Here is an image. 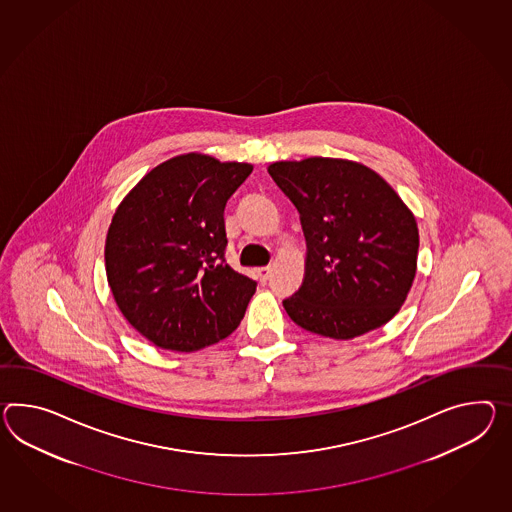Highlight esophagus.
<instances>
[{
  "instance_id": "34e87169",
  "label": "esophagus",
  "mask_w": 512,
  "mask_h": 512,
  "mask_svg": "<svg viewBox=\"0 0 512 512\" xmlns=\"http://www.w3.org/2000/svg\"><path fill=\"white\" fill-rule=\"evenodd\" d=\"M270 274H272V268H270V266H264V268H259V270H257V275H259V279H261L262 283H266V281H268Z\"/></svg>"
}]
</instances>
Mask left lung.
I'll use <instances>...</instances> for the list:
<instances>
[{"instance_id": "1", "label": "left lung", "mask_w": 512, "mask_h": 512, "mask_svg": "<svg viewBox=\"0 0 512 512\" xmlns=\"http://www.w3.org/2000/svg\"><path fill=\"white\" fill-rule=\"evenodd\" d=\"M268 174L296 205L307 242L303 283L283 300L290 320L335 340L390 322L411 290L420 246L398 192L348 159L279 161Z\"/></svg>"}]
</instances>
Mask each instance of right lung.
<instances>
[{
	"instance_id": "right-lung-1",
	"label": "right lung",
	"mask_w": 512,
	"mask_h": 512,
	"mask_svg": "<svg viewBox=\"0 0 512 512\" xmlns=\"http://www.w3.org/2000/svg\"><path fill=\"white\" fill-rule=\"evenodd\" d=\"M253 164L183 153L127 192L105 238L125 320L159 348L190 353L229 337L257 283L225 264L224 209Z\"/></svg>"
}]
</instances>
